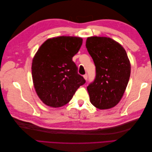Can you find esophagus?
Masks as SVG:
<instances>
[{"instance_id": "34e87169", "label": "esophagus", "mask_w": 152, "mask_h": 152, "mask_svg": "<svg viewBox=\"0 0 152 152\" xmlns=\"http://www.w3.org/2000/svg\"><path fill=\"white\" fill-rule=\"evenodd\" d=\"M87 77H88V76H87V74H85L84 75V78L85 80H87Z\"/></svg>"}]
</instances>
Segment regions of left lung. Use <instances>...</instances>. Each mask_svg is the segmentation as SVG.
I'll use <instances>...</instances> for the list:
<instances>
[{
	"label": "left lung",
	"instance_id": "8db88e82",
	"mask_svg": "<svg viewBox=\"0 0 152 152\" xmlns=\"http://www.w3.org/2000/svg\"><path fill=\"white\" fill-rule=\"evenodd\" d=\"M86 46L96 66V77L87 86L91 103L101 110L114 107L125 92L131 64L122 45L111 38L91 37Z\"/></svg>",
	"mask_w": 152,
	"mask_h": 152
}]
</instances>
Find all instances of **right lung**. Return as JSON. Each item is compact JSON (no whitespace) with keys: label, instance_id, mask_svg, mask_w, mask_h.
Instances as JSON below:
<instances>
[{"label":"right lung","instance_id":"1","mask_svg":"<svg viewBox=\"0 0 152 152\" xmlns=\"http://www.w3.org/2000/svg\"><path fill=\"white\" fill-rule=\"evenodd\" d=\"M82 44L80 37L61 36L48 39L36 53L31 65L34 85L39 98L49 107L67 104L86 83L72 61Z\"/></svg>","mask_w":152,"mask_h":152}]
</instances>
